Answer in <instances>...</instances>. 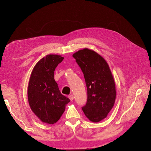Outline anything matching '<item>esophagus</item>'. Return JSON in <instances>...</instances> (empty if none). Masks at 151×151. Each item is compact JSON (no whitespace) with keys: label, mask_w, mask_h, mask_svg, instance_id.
I'll list each match as a JSON object with an SVG mask.
<instances>
[{"label":"esophagus","mask_w":151,"mask_h":151,"mask_svg":"<svg viewBox=\"0 0 151 151\" xmlns=\"http://www.w3.org/2000/svg\"><path fill=\"white\" fill-rule=\"evenodd\" d=\"M68 98L71 100V101H72V100L74 99V96H73V94H71V95L68 96Z\"/></svg>","instance_id":"1"}]
</instances>
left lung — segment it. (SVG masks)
Returning <instances> with one entry per match:
<instances>
[{"label": "left lung", "mask_w": 151, "mask_h": 151, "mask_svg": "<svg viewBox=\"0 0 151 151\" xmlns=\"http://www.w3.org/2000/svg\"><path fill=\"white\" fill-rule=\"evenodd\" d=\"M81 68L87 87L88 99L83 111L88 119L98 122L107 117L114 106L116 90L114 78L104 58L85 48L73 55Z\"/></svg>", "instance_id": "8db88e82"}]
</instances>
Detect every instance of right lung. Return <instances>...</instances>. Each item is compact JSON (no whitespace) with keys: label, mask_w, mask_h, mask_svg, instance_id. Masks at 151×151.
Here are the masks:
<instances>
[{"label":"right lung","mask_w":151,"mask_h":151,"mask_svg":"<svg viewBox=\"0 0 151 151\" xmlns=\"http://www.w3.org/2000/svg\"><path fill=\"white\" fill-rule=\"evenodd\" d=\"M63 59L60 55H47L38 61L31 73L28 101L32 112L44 123H56L70 101L60 93L54 79V71Z\"/></svg>","instance_id":"obj_1"}]
</instances>
